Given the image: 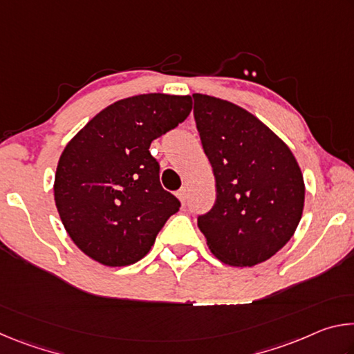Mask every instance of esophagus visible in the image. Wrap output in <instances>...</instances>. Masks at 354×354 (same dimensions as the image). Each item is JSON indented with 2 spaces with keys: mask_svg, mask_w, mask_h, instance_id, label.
<instances>
[{
  "mask_svg": "<svg viewBox=\"0 0 354 354\" xmlns=\"http://www.w3.org/2000/svg\"><path fill=\"white\" fill-rule=\"evenodd\" d=\"M176 196L179 198V201H181L183 205H184L185 200H187V190H185L184 187H183V189H179V190L176 192Z\"/></svg>",
  "mask_w": 354,
  "mask_h": 354,
  "instance_id": "34e87169",
  "label": "esophagus"
}]
</instances>
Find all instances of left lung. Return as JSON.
<instances>
[{"label": "left lung", "instance_id": "1", "mask_svg": "<svg viewBox=\"0 0 354 354\" xmlns=\"http://www.w3.org/2000/svg\"><path fill=\"white\" fill-rule=\"evenodd\" d=\"M192 98L217 189L198 227L221 262L253 267L295 232L304 206L301 170L289 147L253 113L209 95Z\"/></svg>", "mask_w": 354, "mask_h": 354}]
</instances>
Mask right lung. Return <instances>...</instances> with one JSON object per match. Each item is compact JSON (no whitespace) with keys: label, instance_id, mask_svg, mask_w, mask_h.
Instances as JSON below:
<instances>
[{"label":"right lung","instance_id":"1","mask_svg":"<svg viewBox=\"0 0 354 354\" xmlns=\"http://www.w3.org/2000/svg\"><path fill=\"white\" fill-rule=\"evenodd\" d=\"M190 111L189 95H137L107 106L68 142L57 164L55 201L82 253L123 267L153 247L181 203L160 185L149 145Z\"/></svg>","mask_w":354,"mask_h":354}]
</instances>
